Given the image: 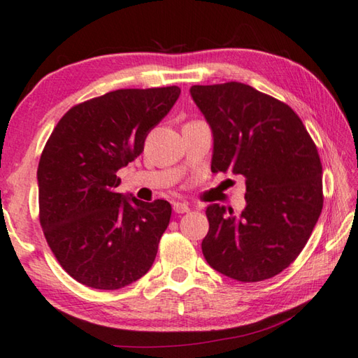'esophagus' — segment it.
<instances>
[{
	"instance_id": "esophagus-1",
	"label": "esophagus",
	"mask_w": 358,
	"mask_h": 358,
	"mask_svg": "<svg viewBox=\"0 0 358 358\" xmlns=\"http://www.w3.org/2000/svg\"><path fill=\"white\" fill-rule=\"evenodd\" d=\"M173 211L178 215L187 213V211H189V205L186 202H173Z\"/></svg>"
}]
</instances>
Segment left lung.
I'll list each match as a JSON object with an SVG mask.
<instances>
[{"label": "left lung", "mask_w": 358, "mask_h": 358, "mask_svg": "<svg viewBox=\"0 0 358 358\" xmlns=\"http://www.w3.org/2000/svg\"><path fill=\"white\" fill-rule=\"evenodd\" d=\"M189 93L213 134L211 172L246 180L241 213L207 207L203 257L241 282L273 278L301 252L322 211L316 145L292 108L250 85H194Z\"/></svg>", "instance_id": "8db88e82"}]
</instances>
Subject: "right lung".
I'll use <instances>...</instances> for the list:
<instances>
[{"label": "right lung", "mask_w": 358, "mask_h": 358, "mask_svg": "<svg viewBox=\"0 0 358 358\" xmlns=\"http://www.w3.org/2000/svg\"><path fill=\"white\" fill-rule=\"evenodd\" d=\"M178 87L117 90L58 121L38 167L39 221L59 265L85 286L115 290L147 273L169 226L167 201L115 192L117 172L143 151Z\"/></svg>", "instance_id": "obj_1"}]
</instances>
